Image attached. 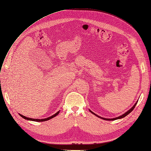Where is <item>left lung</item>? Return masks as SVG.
I'll list each match as a JSON object with an SVG mask.
<instances>
[{
	"label": "left lung",
	"instance_id": "1",
	"mask_svg": "<svg viewBox=\"0 0 151 151\" xmlns=\"http://www.w3.org/2000/svg\"><path fill=\"white\" fill-rule=\"evenodd\" d=\"M137 102H138V101L135 103V104L129 109V110H128L126 112H125L124 113V114H122V115H121V116H119V117H115V118H111V119H108V118H104V117H101V116H98V115H97V114H96L94 112H93L92 111H91L90 109H89V111L92 113V114H93V115H95V116H96L97 117H99V118H101V119H104V120H106V121H115V120H117V119H122V118H124V117H126V116H127L129 114H130L131 113L133 110H134V107H136V104H137Z\"/></svg>",
	"mask_w": 151,
	"mask_h": 151
}]
</instances>
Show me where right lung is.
Here are the masks:
<instances>
[{
    "mask_svg": "<svg viewBox=\"0 0 151 151\" xmlns=\"http://www.w3.org/2000/svg\"><path fill=\"white\" fill-rule=\"evenodd\" d=\"M59 112H60V111H59L58 112H57L55 114H54L53 116H50V117H47V118H45V119H32V118H29V117H25V116H22V114H19V115L21 116L22 118H24V119H27V120H28V121H36V122H44V121H48V120H50V119H52V118H54V117H55L56 116H58V114H59Z\"/></svg>",
    "mask_w": 151,
    "mask_h": 151,
    "instance_id": "right-lung-1",
    "label": "right lung"
}]
</instances>
